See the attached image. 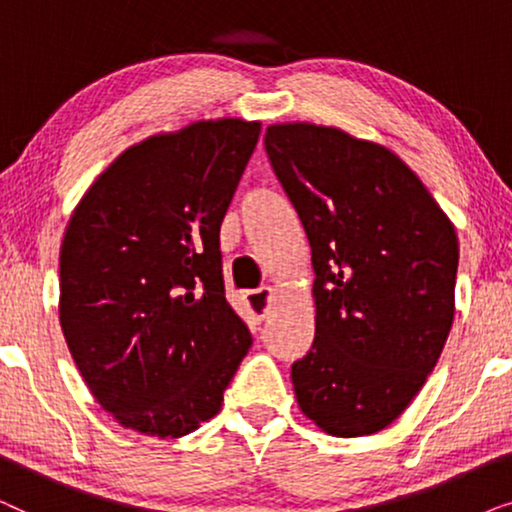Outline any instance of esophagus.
Returning a JSON list of instances; mask_svg holds the SVG:
<instances>
[{"instance_id": "1", "label": "esophagus", "mask_w": 512, "mask_h": 512, "mask_svg": "<svg viewBox=\"0 0 512 512\" xmlns=\"http://www.w3.org/2000/svg\"><path fill=\"white\" fill-rule=\"evenodd\" d=\"M244 303H247V310L251 314V319H254L256 324H261V321L272 312V303H275V291H272L270 286H263V289H258V291H249L247 296H244Z\"/></svg>"}]
</instances>
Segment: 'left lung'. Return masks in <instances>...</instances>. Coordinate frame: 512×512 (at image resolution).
Here are the masks:
<instances>
[{
  "label": "left lung",
  "instance_id": "obj_1",
  "mask_svg": "<svg viewBox=\"0 0 512 512\" xmlns=\"http://www.w3.org/2000/svg\"><path fill=\"white\" fill-rule=\"evenodd\" d=\"M265 151L312 247V349L291 366L321 431L370 436L408 408L454 319L452 221L387 146L314 123H277Z\"/></svg>",
  "mask_w": 512,
  "mask_h": 512
}]
</instances>
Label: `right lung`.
Returning a JSON list of instances; mask_svg holds the SVG:
<instances>
[{
    "mask_svg": "<svg viewBox=\"0 0 512 512\" xmlns=\"http://www.w3.org/2000/svg\"><path fill=\"white\" fill-rule=\"evenodd\" d=\"M258 135V121L219 118L144 139L67 223L60 326L88 389L125 429L195 431L249 352L223 291L219 230Z\"/></svg>",
    "mask_w": 512,
    "mask_h": 512,
    "instance_id": "right-lung-1",
    "label": "right lung"
}]
</instances>
